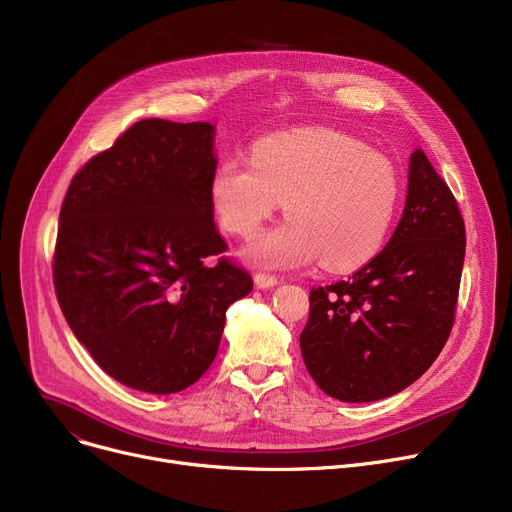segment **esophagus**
I'll return each mask as SVG.
<instances>
[{
    "instance_id": "esophagus-1",
    "label": "esophagus",
    "mask_w": 512,
    "mask_h": 512,
    "mask_svg": "<svg viewBox=\"0 0 512 512\" xmlns=\"http://www.w3.org/2000/svg\"><path fill=\"white\" fill-rule=\"evenodd\" d=\"M278 284V278L276 276H270V274H255V286L259 290H270Z\"/></svg>"
}]
</instances>
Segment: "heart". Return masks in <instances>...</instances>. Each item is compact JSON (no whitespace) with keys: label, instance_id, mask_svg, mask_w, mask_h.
<instances>
[{"label":"heart","instance_id":"1","mask_svg":"<svg viewBox=\"0 0 512 512\" xmlns=\"http://www.w3.org/2000/svg\"><path fill=\"white\" fill-rule=\"evenodd\" d=\"M400 197L390 157L332 130L274 134L257 143L253 159L232 155L211 178L215 215L242 238L255 236L287 201L290 220L245 249L265 267H303L321 257L330 272L357 270L384 247Z\"/></svg>","mask_w":512,"mask_h":512}]
</instances>
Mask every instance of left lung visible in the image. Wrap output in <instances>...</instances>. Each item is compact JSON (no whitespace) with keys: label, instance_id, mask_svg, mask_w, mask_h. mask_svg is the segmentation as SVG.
I'll return each mask as SVG.
<instances>
[{"label":"left lung","instance_id":"1","mask_svg":"<svg viewBox=\"0 0 512 512\" xmlns=\"http://www.w3.org/2000/svg\"><path fill=\"white\" fill-rule=\"evenodd\" d=\"M463 261L459 205L415 149L388 245L348 280L311 290L301 355L315 384L344 402H373L419 380L450 336Z\"/></svg>","mask_w":512,"mask_h":512}]
</instances>
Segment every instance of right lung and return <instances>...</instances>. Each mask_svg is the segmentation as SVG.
Returning <instances> with one entry per match:
<instances>
[{"label": "right lung", "mask_w": 512, "mask_h": 512, "mask_svg": "<svg viewBox=\"0 0 512 512\" xmlns=\"http://www.w3.org/2000/svg\"><path fill=\"white\" fill-rule=\"evenodd\" d=\"M215 126L149 118L95 155L60 211L53 284L76 340L128 388L174 394L218 355L226 309L253 290L220 259Z\"/></svg>", "instance_id": "add662e5"}]
</instances>
